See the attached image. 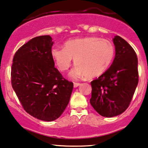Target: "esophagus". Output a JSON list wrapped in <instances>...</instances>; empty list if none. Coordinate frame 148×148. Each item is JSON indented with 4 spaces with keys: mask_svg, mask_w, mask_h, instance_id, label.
<instances>
[{
    "mask_svg": "<svg viewBox=\"0 0 148 148\" xmlns=\"http://www.w3.org/2000/svg\"><path fill=\"white\" fill-rule=\"evenodd\" d=\"M79 85H81V83H74V88H77V87H79Z\"/></svg>",
    "mask_w": 148,
    "mask_h": 148,
    "instance_id": "esophagus-1",
    "label": "esophagus"
}]
</instances>
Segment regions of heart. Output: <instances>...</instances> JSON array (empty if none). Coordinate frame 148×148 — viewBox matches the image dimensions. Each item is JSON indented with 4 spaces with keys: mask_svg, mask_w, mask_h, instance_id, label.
<instances>
[{
    "mask_svg": "<svg viewBox=\"0 0 148 148\" xmlns=\"http://www.w3.org/2000/svg\"><path fill=\"white\" fill-rule=\"evenodd\" d=\"M114 54L111 42L95 36L71 39L63 48L54 46L51 49V56L62 72L69 68L74 58L76 65L69 74L73 79L101 76L109 68Z\"/></svg>",
    "mask_w": 148,
    "mask_h": 148,
    "instance_id": "obj_1",
    "label": "heart"
}]
</instances>
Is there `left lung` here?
Returning a JSON list of instances; mask_svg holds the SVG:
<instances>
[{
    "instance_id": "obj_1",
    "label": "left lung",
    "mask_w": 148,
    "mask_h": 148,
    "mask_svg": "<svg viewBox=\"0 0 148 148\" xmlns=\"http://www.w3.org/2000/svg\"><path fill=\"white\" fill-rule=\"evenodd\" d=\"M115 56L111 66L91 82L90 104L99 114L113 117L125 111L138 82V59L126 40L119 36L112 39Z\"/></svg>"
}]
</instances>
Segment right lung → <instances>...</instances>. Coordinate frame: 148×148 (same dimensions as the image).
<instances>
[{"instance_id":"right-lung-1","label":"right lung","mask_w":148,"mask_h":148,"mask_svg":"<svg viewBox=\"0 0 148 148\" xmlns=\"http://www.w3.org/2000/svg\"><path fill=\"white\" fill-rule=\"evenodd\" d=\"M53 44L49 35L31 39L16 52L11 72L12 88L24 110L45 121L63 114L74 85L54 67Z\"/></svg>"}]
</instances>
